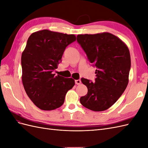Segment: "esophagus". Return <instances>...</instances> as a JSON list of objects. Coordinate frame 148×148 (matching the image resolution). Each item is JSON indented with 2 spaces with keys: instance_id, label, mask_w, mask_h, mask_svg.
<instances>
[{
  "instance_id": "1",
  "label": "esophagus",
  "mask_w": 148,
  "mask_h": 148,
  "mask_svg": "<svg viewBox=\"0 0 148 148\" xmlns=\"http://www.w3.org/2000/svg\"><path fill=\"white\" fill-rule=\"evenodd\" d=\"M81 83H82L81 79H77V80H75V83L77 84H81Z\"/></svg>"
}]
</instances>
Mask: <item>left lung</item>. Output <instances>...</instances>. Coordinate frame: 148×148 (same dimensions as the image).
Returning <instances> with one entry per match:
<instances>
[{
    "label": "left lung",
    "instance_id": "1",
    "mask_svg": "<svg viewBox=\"0 0 148 148\" xmlns=\"http://www.w3.org/2000/svg\"><path fill=\"white\" fill-rule=\"evenodd\" d=\"M77 41L95 65V82L82 78L88 93L80 97L86 108L100 112L108 109L126 89L129 81L131 59L123 41L110 33L78 34Z\"/></svg>",
    "mask_w": 148,
    "mask_h": 148
}]
</instances>
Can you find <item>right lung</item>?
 <instances>
[{
	"label": "right lung",
	"mask_w": 148,
	"mask_h": 148,
	"mask_svg": "<svg viewBox=\"0 0 148 148\" xmlns=\"http://www.w3.org/2000/svg\"><path fill=\"white\" fill-rule=\"evenodd\" d=\"M76 40L75 34L49 29L30 35L22 52V83L29 99L38 108L52 110L64 104L69 90L75 85L71 78L53 74L66 47Z\"/></svg>",
	"instance_id": "add662e5"
}]
</instances>
